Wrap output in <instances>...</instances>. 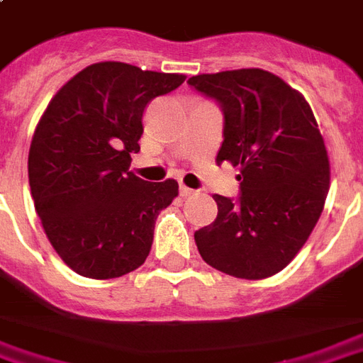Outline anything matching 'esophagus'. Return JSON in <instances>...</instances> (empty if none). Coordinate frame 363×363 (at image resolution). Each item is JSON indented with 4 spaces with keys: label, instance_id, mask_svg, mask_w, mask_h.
I'll return each mask as SVG.
<instances>
[{
    "label": "esophagus",
    "instance_id": "1",
    "mask_svg": "<svg viewBox=\"0 0 363 363\" xmlns=\"http://www.w3.org/2000/svg\"><path fill=\"white\" fill-rule=\"evenodd\" d=\"M179 195H182L184 199L193 197V195H195V189H191V187H185V185H179Z\"/></svg>",
    "mask_w": 363,
    "mask_h": 363
}]
</instances>
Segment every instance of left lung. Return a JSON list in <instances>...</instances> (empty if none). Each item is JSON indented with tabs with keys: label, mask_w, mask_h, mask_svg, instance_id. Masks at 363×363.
<instances>
[{
	"label": "left lung",
	"mask_w": 363,
	"mask_h": 363,
	"mask_svg": "<svg viewBox=\"0 0 363 363\" xmlns=\"http://www.w3.org/2000/svg\"><path fill=\"white\" fill-rule=\"evenodd\" d=\"M216 101L223 141L216 162L239 166V197L212 195L218 216L195 231L203 260L241 279L281 272L306 243L329 191V159L312 108L262 68L191 76Z\"/></svg>",
	"instance_id": "8db88e82"
}]
</instances>
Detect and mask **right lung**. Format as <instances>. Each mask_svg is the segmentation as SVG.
Returning <instances> with one entry per match:
<instances>
[{
	"label": "right lung",
	"instance_id": "obj_1",
	"mask_svg": "<svg viewBox=\"0 0 363 363\" xmlns=\"http://www.w3.org/2000/svg\"><path fill=\"white\" fill-rule=\"evenodd\" d=\"M184 80L95 62L45 108L28 152L30 191L49 243L76 274L113 279L145 262L155 222L178 195V182L138 178L130 155L140 151L147 105Z\"/></svg>",
	"mask_w": 363,
	"mask_h": 363
}]
</instances>
